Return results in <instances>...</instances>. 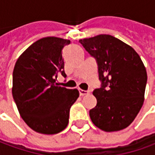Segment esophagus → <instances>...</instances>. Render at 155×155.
<instances>
[{"label": "esophagus", "mask_w": 155, "mask_h": 155, "mask_svg": "<svg viewBox=\"0 0 155 155\" xmlns=\"http://www.w3.org/2000/svg\"><path fill=\"white\" fill-rule=\"evenodd\" d=\"M79 93H80V95H81V96H84V95L87 94L89 92H88V91H86V90H82V89H79Z\"/></svg>", "instance_id": "34e87169"}]
</instances>
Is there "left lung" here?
<instances>
[{
	"label": "left lung",
	"mask_w": 155,
	"mask_h": 155,
	"mask_svg": "<svg viewBox=\"0 0 155 155\" xmlns=\"http://www.w3.org/2000/svg\"><path fill=\"white\" fill-rule=\"evenodd\" d=\"M80 43L96 59L101 81V87L93 93L97 104L89 111L91 120L106 132L125 129L144 102L147 76L141 57L131 46L110 35H98Z\"/></svg>",
	"instance_id": "left-lung-1"
}]
</instances>
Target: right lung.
<instances>
[{"instance_id":"right-lung-1","label":"right lung","mask_w":155,"mask_h":155,"mask_svg":"<svg viewBox=\"0 0 155 155\" xmlns=\"http://www.w3.org/2000/svg\"><path fill=\"white\" fill-rule=\"evenodd\" d=\"M69 44V40L56 37L41 38L15 63L13 97L23 120L38 133L54 135L63 130L68 124L70 107L79 97L77 89L56 83L59 74L67 76L61 50Z\"/></svg>"}]
</instances>
